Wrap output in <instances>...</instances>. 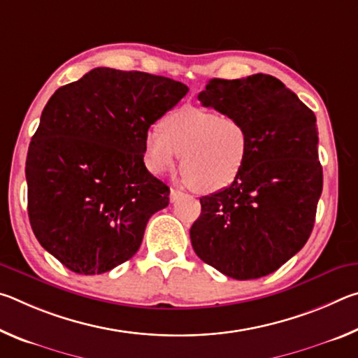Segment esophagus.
I'll return each instance as SVG.
<instances>
[{
	"label": "esophagus",
	"instance_id": "obj_1",
	"mask_svg": "<svg viewBox=\"0 0 358 358\" xmlns=\"http://www.w3.org/2000/svg\"><path fill=\"white\" fill-rule=\"evenodd\" d=\"M181 196H183V192H181V191L171 189V202H177Z\"/></svg>",
	"mask_w": 358,
	"mask_h": 358
}]
</instances>
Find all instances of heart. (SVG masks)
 <instances>
[{"instance_id":"obj_1","label":"heart","mask_w":358,"mask_h":358,"mask_svg":"<svg viewBox=\"0 0 358 358\" xmlns=\"http://www.w3.org/2000/svg\"><path fill=\"white\" fill-rule=\"evenodd\" d=\"M180 155L185 181L199 192H216L237 180L250 155L243 120L202 107H181L159 121L143 141V162L151 173L171 171Z\"/></svg>"}]
</instances>
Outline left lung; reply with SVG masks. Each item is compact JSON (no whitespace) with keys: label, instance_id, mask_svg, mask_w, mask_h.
Returning <instances> with one entry per match:
<instances>
[{"label":"left lung","instance_id":"8db88e82","mask_svg":"<svg viewBox=\"0 0 358 358\" xmlns=\"http://www.w3.org/2000/svg\"><path fill=\"white\" fill-rule=\"evenodd\" d=\"M199 101L243 120L250 155L232 185L201 199L194 251L234 280L273 273L310 238L322 194L316 115L273 76L211 78Z\"/></svg>","mask_w":358,"mask_h":358}]
</instances>
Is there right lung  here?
<instances>
[{
	"mask_svg": "<svg viewBox=\"0 0 358 358\" xmlns=\"http://www.w3.org/2000/svg\"><path fill=\"white\" fill-rule=\"evenodd\" d=\"M187 90L147 72L96 68L48 99L27 156L28 216L66 268L101 275L141 248L171 192L145 167V136Z\"/></svg>",
	"mask_w": 358,
	"mask_h": 358,
	"instance_id": "add662e5",
	"label": "right lung"
}]
</instances>
